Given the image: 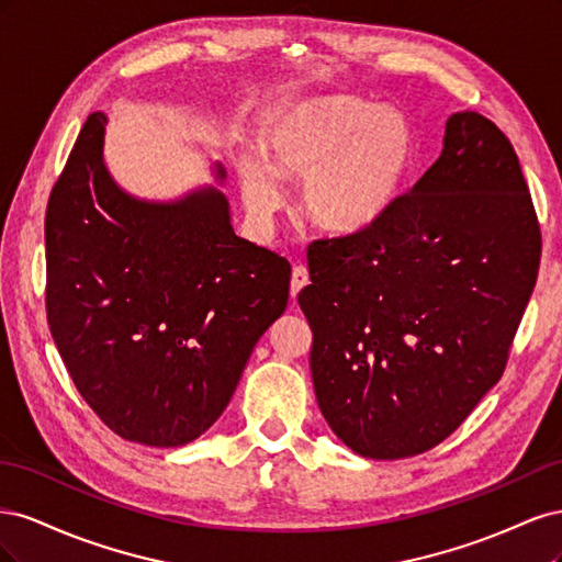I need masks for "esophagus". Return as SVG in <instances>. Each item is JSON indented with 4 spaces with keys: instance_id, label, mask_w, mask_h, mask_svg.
<instances>
[{
    "instance_id": "obj_1",
    "label": "esophagus",
    "mask_w": 562,
    "mask_h": 562,
    "mask_svg": "<svg viewBox=\"0 0 562 562\" xmlns=\"http://www.w3.org/2000/svg\"><path fill=\"white\" fill-rule=\"evenodd\" d=\"M310 283V271H307V267H302V265H297L295 269H293V277H291V297L295 300L297 295H300V291L304 285Z\"/></svg>"
}]
</instances>
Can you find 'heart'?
<instances>
[{
  "mask_svg": "<svg viewBox=\"0 0 562 562\" xmlns=\"http://www.w3.org/2000/svg\"><path fill=\"white\" fill-rule=\"evenodd\" d=\"M262 161H236L241 196L267 227L283 209L279 180L302 182V209L316 227L353 236L378 227L411 178L415 131L396 108L359 95L323 93L293 100L260 128Z\"/></svg>",
  "mask_w": 562,
  "mask_h": 562,
  "instance_id": "1",
  "label": "heart"
}]
</instances>
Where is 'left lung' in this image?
<instances>
[{
	"instance_id": "obj_1",
	"label": "left lung",
	"mask_w": 562,
	"mask_h": 562,
	"mask_svg": "<svg viewBox=\"0 0 562 562\" xmlns=\"http://www.w3.org/2000/svg\"><path fill=\"white\" fill-rule=\"evenodd\" d=\"M539 255L512 143L479 112L450 114L440 157L386 220L310 246L297 302L333 434L368 459L446 440L499 382Z\"/></svg>"
}]
</instances>
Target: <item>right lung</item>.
<instances>
[{"label": "right lung", "mask_w": 562, "mask_h": 562, "mask_svg": "<svg viewBox=\"0 0 562 562\" xmlns=\"http://www.w3.org/2000/svg\"><path fill=\"white\" fill-rule=\"evenodd\" d=\"M108 114L81 126L46 209V314L75 386L126 440L206 434L288 304L291 265L234 234L225 168L178 199L126 192Z\"/></svg>", "instance_id": "right-lung-1"}]
</instances>
